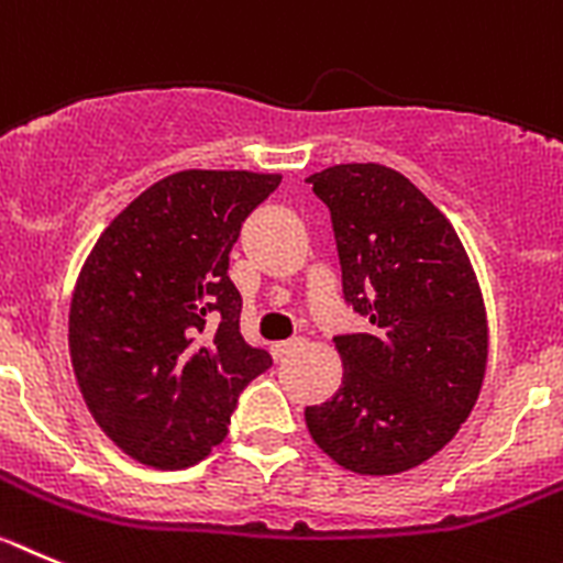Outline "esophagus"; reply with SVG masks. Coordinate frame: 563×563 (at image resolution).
Instances as JSON below:
<instances>
[{
  "label": "esophagus",
  "mask_w": 563,
  "mask_h": 563,
  "mask_svg": "<svg viewBox=\"0 0 563 563\" xmlns=\"http://www.w3.org/2000/svg\"><path fill=\"white\" fill-rule=\"evenodd\" d=\"M297 347H300V339H286V342H275V344H272V356L280 362V358H286L288 353H294Z\"/></svg>",
  "instance_id": "34e87169"
}]
</instances>
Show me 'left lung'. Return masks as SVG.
<instances>
[{
	"label": "left lung",
	"mask_w": 563,
	"mask_h": 563,
	"mask_svg": "<svg viewBox=\"0 0 563 563\" xmlns=\"http://www.w3.org/2000/svg\"><path fill=\"white\" fill-rule=\"evenodd\" d=\"M306 181L331 210L344 300L373 325L333 339L342 384L306 407V427L342 468L401 474L438 454L477 404L483 291L454 227L404 174L351 162Z\"/></svg>",
	"instance_id": "1"
}]
</instances>
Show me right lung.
Here are the masks:
<instances>
[{
    "mask_svg": "<svg viewBox=\"0 0 563 563\" xmlns=\"http://www.w3.org/2000/svg\"><path fill=\"white\" fill-rule=\"evenodd\" d=\"M280 174L179 170L120 210L69 302L84 401L136 463L196 465L227 438L238 395L272 364L241 336L230 250Z\"/></svg>",
    "mask_w": 563,
    "mask_h": 563,
    "instance_id": "add662e5",
    "label": "right lung"
}]
</instances>
